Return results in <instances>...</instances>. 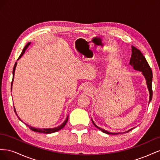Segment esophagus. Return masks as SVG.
<instances>
[{
    "label": "esophagus",
    "instance_id": "1",
    "mask_svg": "<svg viewBox=\"0 0 160 160\" xmlns=\"http://www.w3.org/2000/svg\"><path fill=\"white\" fill-rule=\"evenodd\" d=\"M85 90H87V91H91V88H89V87H88V86H87L86 88H85Z\"/></svg>",
    "mask_w": 160,
    "mask_h": 160
}]
</instances>
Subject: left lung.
<instances>
[{"mask_svg":"<svg viewBox=\"0 0 160 160\" xmlns=\"http://www.w3.org/2000/svg\"><path fill=\"white\" fill-rule=\"evenodd\" d=\"M132 57H131L130 61H129V65L132 66L133 69L142 72V74L145 77V79L146 81V84L148 89L149 93V103H150V101L152 99V78H153V75H152V71L151 68L148 64V61H146V58L143 55L142 52L140 51L139 49H138L137 48H135L133 46H132ZM92 123L95 125V126L100 129L101 132H103V133H105L107 134H111V135H114V134H119V133H122V132H118V133H112V132H109L108 131L103 129V128H101L98 127L97 125L93 120L91 119ZM133 128H132L129 129L128 131L123 133H128L129 131L132 130Z\"/></svg>","mask_w":160,"mask_h":160,"instance_id":"8db88e82","label":"left lung"}]
</instances>
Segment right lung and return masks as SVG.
Segmentation results:
<instances>
[{"label": "right lung", "instance_id": "obj_1", "mask_svg": "<svg viewBox=\"0 0 160 160\" xmlns=\"http://www.w3.org/2000/svg\"><path fill=\"white\" fill-rule=\"evenodd\" d=\"M31 44V42H28L27 44L25 45V47H24V49H23V50H22V52H21V55L19 56L18 59L17 60H18V59H20V58L23 55V54H24V53H25V51L27 50V49L28 48V47ZM17 65V62H15V64H14V67H13V70H12V75H13V77H12V83H11V89H12V83H13V81H14V72H15V69H16ZM14 111H15V113H16V114H17V117L18 118V119H20V121H21V122H22V120L21 119V118H20L18 117V115H17V112H16V109H15V108H14ZM68 118H69V115L67 116V118H66V119H65V122H64L63 123H62V124H61V125H59V126L56 127V128H35V127H32V126H31V125H27V123H25V124H26V125H27V126H28V128H29L31 130L34 131V132H35L43 133H52L57 132H58V131H59L60 129H61L65 127V125H66V123H67V121H68Z\"/></svg>", "mask_w": 160, "mask_h": 160}]
</instances>
